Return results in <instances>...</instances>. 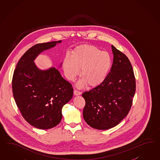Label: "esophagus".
<instances>
[{
	"label": "esophagus",
	"mask_w": 160,
	"mask_h": 160,
	"mask_svg": "<svg viewBox=\"0 0 160 160\" xmlns=\"http://www.w3.org/2000/svg\"><path fill=\"white\" fill-rule=\"evenodd\" d=\"M81 94H82V92L80 91H78L76 90H74V95H80Z\"/></svg>",
	"instance_id": "34e87169"
}]
</instances>
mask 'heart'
<instances>
[{"label":"heart","instance_id":"b5f03b06","mask_svg":"<svg viewBox=\"0 0 160 160\" xmlns=\"http://www.w3.org/2000/svg\"><path fill=\"white\" fill-rule=\"evenodd\" d=\"M62 65L68 80L74 81L81 69L82 78L78 86L87 84L90 87H95L107 78L112 66V59L108 52L101 51L95 46L84 45L75 48L72 56L67 54Z\"/></svg>","mask_w":160,"mask_h":160}]
</instances>
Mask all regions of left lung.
<instances>
[{
    "label": "left lung",
    "mask_w": 160,
    "mask_h": 160,
    "mask_svg": "<svg viewBox=\"0 0 160 160\" xmlns=\"http://www.w3.org/2000/svg\"><path fill=\"white\" fill-rule=\"evenodd\" d=\"M110 72L104 82L82 94L83 118L92 128L107 130L118 125L129 112L136 91L134 72L129 59L111 45Z\"/></svg>",
    "instance_id": "1"
}]
</instances>
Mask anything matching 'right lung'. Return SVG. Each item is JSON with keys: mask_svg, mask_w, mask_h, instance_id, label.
<instances>
[{"mask_svg": "<svg viewBox=\"0 0 160 160\" xmlns=\"http://www.w3.org/2000/svg\"><path fill=\"white\" fill-rule=\"evenodd\" d=\"M61 42L38 43L30 48L18 61L13 74V97L18 108L28 123L40 129H51L60 123L62 109L73 95L71 84L58 69L41 70L34 62L41 53Z\"/></svg>", "mask_w": 160, "mask_h": 160, "instance_id": "right-lung-1", "label": "right lung"}]
</instances>
